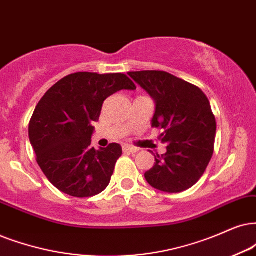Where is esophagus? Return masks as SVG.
I'll use <instances>...</instances> for the list:
<instances>
[{
	"label": "esophagus",
	"instance_id": "esophagus-1",
	"mask_svg": "<svg viewBox=\"0 0 256 256\" xmlns=\"http://www.w3.org/2000/svg\"><path fill=\"white\" fill-rule=\"evenodd\" d=\"M122 151L130 152V154H136V152H138L139 150L137 148H134V146H131V145L125 144V145H122Z\"/></svg>",
	"mask_w": 256,
	"mask_h": 256
}]
</instances>
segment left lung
Instances as JSON below:
<instances>
[{
  "label": "left lung",
  "mask_w": 256,
  "mask_h": 256,
  "mask_svg": "<svg viewBox=\"0 0 256 256\" xmlns=\"http://www.w3.org/2000/svg\"><path fill=\"white\" fill-rule=\"evenodd\" d=\"M156 104L152 128H160L166 144L164 154H154L145 180L164 192H182L198 182L212 154L216 120L202 90L163 70L128 72Z\"/></svg>",
  "instance_id": "obj_1"
}]
</instances>
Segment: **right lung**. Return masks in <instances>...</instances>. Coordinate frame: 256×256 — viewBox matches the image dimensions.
Here are the masks:
<instances>
[{"mask_svg": "<svg viewBox=\"0 0 256 256\" xmlns=\"http://www.w3.org/2000/svg\"><path fill=\"white\" fill-rule=\"evenodd\" d=\"M122 90H136L125 74L79 72L59 80L38 102L29 140L42 172L60 192L82 198L108 188L122 146L96 150L90 138L104 100Z\"/></svg>", "mask_w": 256, "mask_h": 256, "instance_id": "right-lung-1", "label": "right lung"}]
</instances>
